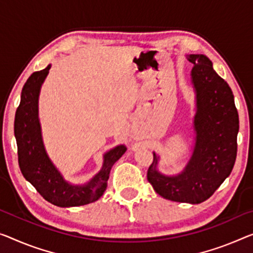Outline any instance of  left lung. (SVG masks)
Returning <instances> with one entry per match:
<instances>
[{
  "label": "left lung",
  "mask_w": 253,
  "mask_h": 253,
  "mask_svg": "<svg viewBox=\"0 0 253 253\" xmlns=\"http://www.w3.org/2000/svg\"><path fill=\"white\" fill-rule=\"evenodd\" d=\"M191 81L196 91L193 130L196 143L188 164L180 174L167 176L157 169L158 156L147 172L155 191L176 203L200 204L212 196L228 175L238 151L239 114L232 89L203 54H190Z\"/></svg>",
  "instance_id": "obj_1"
}]
</instances>
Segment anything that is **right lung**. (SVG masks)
I'll return each mask as SVG.
<instances>
[{"mask_svg":"<svg viewBox=\"0 0 253 253\" xmlns=\"http://www.w3.org/2000/svg\"><path fill=\"white\" fill-rule=\"evenodd\" d=\"M49 69L50 64L34 72L22 88L14 119L19 166L22 175L41 196L57 207H77L94 203L103 196L112 166L126 153V147L120 145L107 151L104 155L102 169L86 184H71L64 180L46 154L38 120V97Z\"/></svg>","mask_w":253,"mask_h":253,"instance_id":"1","label":"right lung"}]
</instances>
